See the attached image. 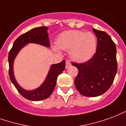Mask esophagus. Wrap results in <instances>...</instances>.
Returning <instances> with one entry per match:
<instances>
[{
  "mask_svg": "<svg viewBox=\"0 0 126 126\" xmlns=\"http://www.w3.org/2000/svg\"><path fill=\"white\" fill-rule=\"evenodd\" d=\"M72 66V64L70 63L69 61H66V68H68L69 67H70V66Z\"/></svg>",
  "mask_w": 126,
  "mask_h": 126,
  "instance_id": "34e87169",
  "label": "esophagus"
}]
</instances>
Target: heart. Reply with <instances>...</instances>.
I'll return each mask as SVG.
<instances>
[{
    "mask_svg": "<svg viewBox=\"0 0 126 126\" xmlns=\"http://www.w3.org/2000/svg\"><path fill=\"white\" fill-rule=\"evenodd\" d=\"M57 45L54 50L59 52V48L69 50L70 58L75 62L83 63L91 59L97 48V40L91 32L79 30H69L61 33L57 39Z\"/></svg>",
    "mask_w": 126,
    "mask_h": 126,
    "instance_id": "heart-1",
    "label": "heart"
}]
</instances>
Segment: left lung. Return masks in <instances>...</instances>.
<instances>
[{"label":"left lung","mask_w":126,"mask_h":126,"mask_svg":"<svg viewBox=\"0 0 126 126\" xmlns=\"http://www.w3.org/2000/svg\"><path fill=\"white\" fill-rule=\"evenodd\" d=\"M97 37L96 53L83 64L72 62L78 69L74 84L85 96H97L105 93L112 84L117 72L116 48L105 32L93 29Z\"/></svg>","instance_id":"obj_1"}]
</instances>
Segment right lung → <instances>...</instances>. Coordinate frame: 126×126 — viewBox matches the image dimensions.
<instances>
[{"instance_id":"1","label":"right lung","mask_w":126,"mask_h":126,"mask_svg":"<svg viewBox=\"0 0 126 126\" xmlns=\"http://www.w3.org/2000/svg\"><path fill=\"white\" fill-rule=\"evenodd\" d=\"M47 30V27L42 26L39 28H33L26 33L22 34L14 41L13 47L8 54L9 76L10 80L17 89L18 92L23 97L30 100L39 101L48 98L56 86L58 75H60L64 71L66 66L65 60H63L58 64H52L44 82L39 87L33 90L24 89L18 84L16 79L14 72V62L18 52L22 48L29 43L37 44L45 47H49L50 41Z\"/></svg>"}]
</instances>
